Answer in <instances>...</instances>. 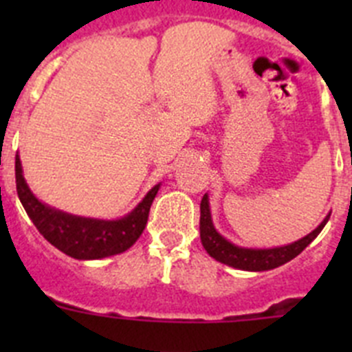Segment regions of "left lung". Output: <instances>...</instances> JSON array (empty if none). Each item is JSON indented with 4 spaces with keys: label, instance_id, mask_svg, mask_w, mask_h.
<instances>
[{
    "label": "left lung",
    "instance_id": "8db88e82",
    "mask_svg": "<svg viewBox=\"0 0 352 352\" xmlns=\"http://www.w3.org/2000/svg\"><path fill=\"white\" fill-rule=\"evenodd\" d=\"M329 220V214L322 220L319 226L314 229L310 234L305 238L298 239L291 245H284V247L275 248H243L238 245L227 241L222 234L217 232L211 220L210 211V199L208 194H204L203 201H201V222H199V229H201V243L206 248V252L219 263L232 266V268L245 270V272H266V270L278 268L282 264L289 263L296 256H300L305 248L312 243L317 234L322 231V227Z\"/></svg>",
    "mask_w": 352,
    "mask_h": 352
}]
</instances>
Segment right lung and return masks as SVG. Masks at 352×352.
I'll use <instances>...</instances> for the list:
<instances>
[{
	"instance_id": "right-lung-1",
	"label": "right lung",
	"mask_w": 352,
	"mask_h": 352,
	"mask_svg": "<svg viewBox=\"0 0 352 352\" xmlns=\"http://www.w3.org/2000/svg\"><path fill=\"white\" fill-rule=\"evenodd\" d=\"M15 185L19 199L40 234L63 254L82 261L104 259L129 250L144 231L149 208L160 188V183L155 185L123 219L98 220L65 213L40 203L24 179L19 155H15Z\"/></svg>"
}]
</instances>
